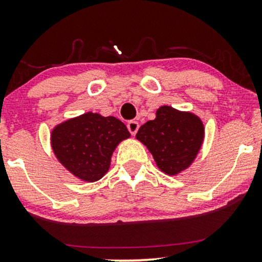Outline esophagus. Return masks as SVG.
I'll list each match as a JSON object with an SVG mask.
<instances>
[{
    "label": "esophagus",
    "instance_id": "1",
    "mask_svg": "<svg viewBox=\"0 0 262 262\" xmlns=\"http://www.w3.org/2000/svg\"><path fill=\"white\" fill-rule=\"evenodd\" d=\"M127 127H128L129 133H130L132 135H135V134H137L138 129H139V123L135 122V121H130L127 124Z\"/></svg>",
    "mask_w": 262,
    "mask_h": 262
}]
</instances>
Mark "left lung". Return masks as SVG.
I'll return each instance as SVG.
<instances>
[{"label": "left lung", "mask_w": 262, "mask_h": 262, "mask_svg": "<svg viewBox=\"0 0 262 262\" xmlns=\"http://www.w3.org/2000/svg\"><path fill=\"white\" fill-rule=\"evenodd\" d=\"M204 137L203 123L194 114L162 106L154 121L139 128L137 139L154 156L156 165L167 175L187 169L200 151Z\"/></svg>", "instance_id": "8db88e82"}]
</instances>
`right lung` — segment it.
<instances>
[{"instance_id": "right-lung-1", "label": "right lung", "mask_w": 262, "mask_h": 262, "mask_svg": "<svg viewBox=\"0 0 262 262\" xmlns=\"http://www.w3.org/2000/svg\"><path fill=\"white\" fill-rule=\"evenodd\" d=\"M129 137L127 127L119 119L89 112L54 128L52 146L71 173L93 182L103 177L110 169L113 150Z\"/></svg>"}]
</instances>
